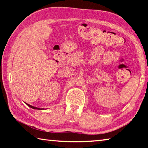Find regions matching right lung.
Here are the masks:
<instances>
[{
    "instance_id": "right-lung-1",
    "label": "right lung",
    "mask_w": 148,
    "mask_h": 148,
    "mask_svg": "<svg viewBox=\"0 0 148 148\" xmlns=\"http://www.w3.org/2000/svg\"><path fill=\"white\" fill-rule=\"evenodd\" d=\"M27 104V106H29V107H31V108H33V109H35V110H43V108H37V107H34V106H31V105H30V104Z\"/></svg>"
}]
</instances>
